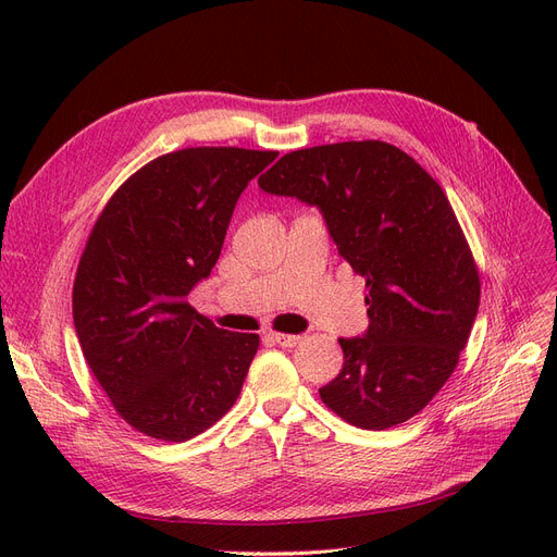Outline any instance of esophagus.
<instances>
[{
  "label": "esophagus",
  "mask_w": 557,
  "mask_h": 557,
  "mask_svg": "<svg viewBox=\"0 0 557 557\" xmlns=\"http://www.w3.org/2000/svg\"><path fill=\"white\" fill-rule=\"evenodd\" d=\"M269 338L273 343L282 345V347H294V345L300 343V336H296V334H277V332H273V334H269Z\"/></svg>",
  "instance_id": "esophagus-1"
}]
</instances>
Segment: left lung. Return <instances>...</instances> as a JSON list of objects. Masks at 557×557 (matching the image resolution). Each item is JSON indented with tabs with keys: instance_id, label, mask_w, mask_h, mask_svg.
<instances>
[{
	"instance_id": "left-lung-1",
	"label": "left lung",
	"mask_w": 557,
	"mask_h": 557,
	"mask_svg": "<svg viewBox=\"0 0 557 557\" xmlns=\"http://www.w3.org/2000/svg\"><path fill=\"white\" fill-rule=\"evenodd\" d=\"M257 183L318 208L341 257L366 277L370 325L338 341L345 361L320 399L370 431L420 413L451 376L481 300L443 187L379 139L286 153Z\"/></svg>"
}]
</instances>
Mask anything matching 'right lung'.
Listing matches in <instances>:
<instances>
[{"label":"right lung","mask_w":557,"mask_h":557,"mask_svg":"<svg viewBox=\"0 0 557 557\" xmlns=\"http://www.w3.org/2000/svg\"><path fill=\"white\" fill-rule=\"evenodd\" d=\"M275 151L166 153L114 191L78 261L74 327L97 382L133 429L185 443L237 401L257 334L219 330L187 296L210 277L242 191Z\"/></svg>","instance_id":"add662e5"}]
</instances>
